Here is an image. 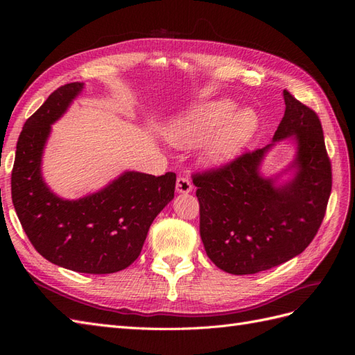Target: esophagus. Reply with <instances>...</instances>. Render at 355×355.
Here are the masks:
<instances>
[{"label":"esophagus","instance_id":"34e87169","mask_svg":"<svg viewBox=\"0 0 355 355\" xmlns=\"http://www.w3.org/2000/svg\"><path fill=\"white\" fill-rule=\"evenodd\" d=\"M176 191L179 192V194H188V192L192 191V184L189 178L187 176H180L176 180Z\"/></svg>","mask_w":355,"mask_h":355}]
</instances>
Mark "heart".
<instances>
[{
    "instance_id": "b5f03b06",
    "label": "heart",
    "mask_w": 355,
    "mask_h": 355,
    "mask_svg": "<svg viewBox=\"0 0 355 355\" xmlns=\"http://www.w3.org/2000/svg\"><path fill=\"white\" fill-rule=\"evenodd\" d=\"M231 101H211L179 115L170 125V137L180 146H198L210 138L204 158L213 166L227 164L253 136L257 120L253 111L232 114Z\"/></svg>"
}]
</instances>
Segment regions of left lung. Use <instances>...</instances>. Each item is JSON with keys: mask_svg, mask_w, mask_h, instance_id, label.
Here are the masks:
<instances>
[{"mask_svg": "<svg viewBox=\"0 0 355 355\" xmlns=\"http://www.w3.org/2000/svg\"><path fill=\"white\" fill-rule=\"evenodd\" d=\"M283 96L286 111L274 141L296 136L297 173L290 184L274 188L257 173L270 146L192 173L204 249L230 274H256L290 261L314 240L324 219L331 164L320 118L287 90Z\"/></svg>", "mask_w": 355, "mask_h": 355, "instance_id": "8db88e82", "label": "left lung"}]
</instances>
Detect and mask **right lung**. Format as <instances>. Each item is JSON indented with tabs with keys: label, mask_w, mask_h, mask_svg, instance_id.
<instances>
[{
	"label": "right lung",
	"mask_w": 355,
	"mask_h": 355,
	"mask_svg": "<svg viewBox=\"0 0 355 355\" xmlns=\"http://www.w3.org/2000/svg\"><path fill=\"white\" fill-rule=\"evenodd\" d=\"M81 83L60 85L20 132L12 170V200L35 250L51 263L84 274H112L141 254L149 227L175 197L176 175L127 171L110 187L77 201L56 197L41 178L50 124L67 111Z\"/></svg>",
	"instance_id": "1"
}]
</instances>
